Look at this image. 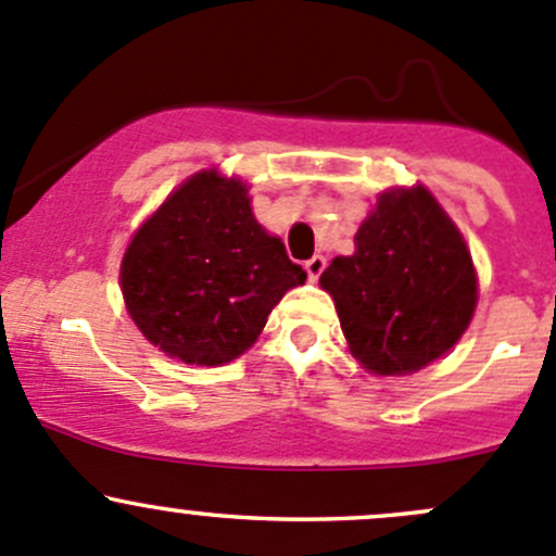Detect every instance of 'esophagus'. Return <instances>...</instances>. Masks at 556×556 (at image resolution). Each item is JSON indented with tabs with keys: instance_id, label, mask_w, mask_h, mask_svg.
<instances>
[{
	"instance_id": "34e87169",
	"label": "esophagus",
	"mask_w": 556,
	"mask_h": 556,
	"mask_svg": "<svg viewBox=\"0 0 556 556\" xmlns=\"http://www.w3.org/2000/svg\"><path fill=\"white\" fill-rule=\"evenodd\" d=\"M325 266H328V261H325L323 255H314V257H309V261H306V274H309V279L312 282H317L319 279V274L325 271Z\"/></svg>"
}]
</instances>
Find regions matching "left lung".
I'll list each match as a JSON object with an SVG mask.
<instances>
[{"instance_id": "1", "label": "left lung", "mask_w": 556, "mask_h": 556, "mask_svg": "<svg viewBox=\"0 0 556 556\" xmlns=\"http://www.w3.org/2000/svg\"><path fill=\"white\" fill-rule=\"evenodd\" d=\"M352 355L366 371L403 377L439 361L473 317L476 268L463 233L428 188L384 190L355 252L319 277Z\"/></svg>"}]
</instances>
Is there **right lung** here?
Segmentation results:
<instances>
[{"instance_id": "add662e5", "label": "right lung", "mask_w": 556, "mask_h": 556, "mask_svg": "<svg viewBox=\"0 0 556 556\" xmlns=\"http://www.w3.org/2000/svg\"><path fill=\"white\" fill-rule=\"evenodd\" d=\"M306 271L255 220L247 185L206 169L139 226L121 263L126 309L150 344L188 366H223L255 344Z\"/></svg>"}]
</instances>
